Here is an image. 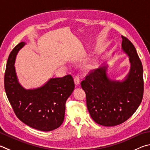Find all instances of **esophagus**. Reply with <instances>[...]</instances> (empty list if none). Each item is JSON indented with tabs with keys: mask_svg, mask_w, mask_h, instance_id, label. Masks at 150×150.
<instances>
[{
	"mask_svg": "<svg viewBox=\"0 0 150 150\" xmlns=\"http://www.w3.org/2000/svg\"><path fill=\"white\" fill-rule=\"evenodd\" d=\"M75 86H79L80 84V79H79V76H75Z\"/></svg>",
	"mask_w": 150,
	"mask_h": 150,
	"instance_id": "obj_1",
	"label": "esophagus"
}]
</instances>
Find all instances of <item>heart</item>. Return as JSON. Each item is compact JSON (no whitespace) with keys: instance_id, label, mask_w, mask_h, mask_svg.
I'll use <instances>...</instances> for the list:
<instances>
[{"instance_id":"heart-1","label":"heart","mask_w":150,"mask_h":150,"mask_svg":"<svg viewBox=\"0 0 150 150\" xmlns=\"http://www.w3.org/2000/svg\"><path fill=\"white\" fill-rule=\"evenodd\" d=\"M97 60L96 59H92V60H91V62H89V63L86 65V68L87 70H92V69H94V68H96V67L97 66Z\"/></svg>"}]
</instances>
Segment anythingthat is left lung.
I'll return each instance as SVG.
<instances>
[{
    "mask_svg": "<svg viewBox=\"0 0 150 150\" xmlns=\"http://www.w3.org/2000/svg\"><path fill=\"white\" fill-rule=\"evenodd\" d=\"M121 37L122 50L129 56L130 64L123 79H111L107 73L108 64L104 62L81 83L92 119L105 127H114L127 121L139 107L143 98L142 64L132 43Z\"/></svg>",
    "mask_w": 150,
    "mask_h": 150,
    "instance_id": "left-lung-1",
    "label": "left lung"
}]
</instances>
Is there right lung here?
<instances>
[{"instance_id": "add662e5", "label": "right lung", "mask_w": 150, "mask_h": 150, "mask_svg": "<svg viewBox=\"0 0 150 150\" xmlns=\"http://www.w3.org/2000/svg\"><path fill=\"white\" fill-rule=\"evenodd\" d=\"M21 42L11 52L4 75V88L11 105L20 121L33 129L51 131L58 129L64 119L66 100L73 92L75 84L71 75L50 78L42 86L26 89L20 83L15 61Z\"/></svg>"}]
</instances>
